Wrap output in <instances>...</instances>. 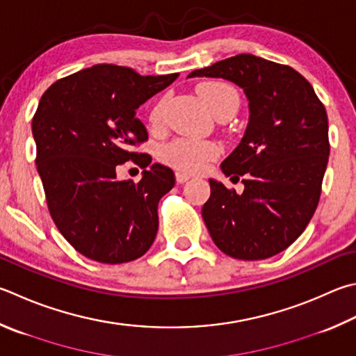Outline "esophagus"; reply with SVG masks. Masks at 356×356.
I'll return each instance as SVG.
<instances>
[{
	"mask_svg": "<svg viewBox=\"0 0 356 356\" xmlns=\"http://www.w3.org/2000/svg\"><path fill=\"white\" fill-rule=\"evenodd\" d=\"M188 179H190V174H185V172H182V171H177V172H176L177 184H185Z\"/></svg>",
	"mask_w": 356,
	"mask_h": 356,
	"instance_id": "34e87169",
	"label": "esophagus"
}]
</instances>
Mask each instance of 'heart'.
<instances>
[{
	"mask_svg": "<svg viewBox=\"0 0 356 356\" xmlns=\"http://www.w3.org/2000/svg\"><path fill=\"white\" fill-rule=\"evenodd\" d=\"M199 95L205 106L218 115L225 108H234L236 112L240 96L236 90L229 83L221 81H210L199 86ZM165 99H160L149 112L151 126L157 127L163 116ZM221 154V147L211 141H196L186 138H176L160 147L159 157L163 163L170 165L182 172H199L207 166V163L215 160Z\"/></svg>",
	"mask_w": 356,
	"mask_h": 356,
	"instance_id": "heart-1",
	"label": "heart"
}]
</instances>
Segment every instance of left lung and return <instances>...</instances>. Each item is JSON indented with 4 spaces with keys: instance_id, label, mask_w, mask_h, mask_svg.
<instances>
[{
    "instance_id": "1",
    "label": "left lung",
    "mask_w": 356,
    "mask_h": 356,
    "mask_svg": "<svg viewBox=\"0 0 356 356\" xmlns=\"http://www.w3.org/2000/svg\"><path fill=\"white\" fill-rule=\"evenodd\" d=\"M196 76L235 82L250 111L241 143L221 165L225 176H244L243 195L210 179L204 222L225 255L264 260L302 235L319 204L330 154L325 107L294 68L252 54L188 74Z\"/></svg>"
}]
</instances>
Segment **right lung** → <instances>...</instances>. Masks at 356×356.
I'll return each mask as SVG.
<instances>
[{
	"label": "right lung",
	"mask_w": 356,
	"mask_h": 356,
	"mask_svg": "<svg viewBox=\"0 0 356 356\" xmlns=\"http://www.w3.org/2000/svg\"><path fill=\"white\" fill-rule=\"evenodd\" d=\"M177 76L99 63L56 81L38 102L32 135L49 215L90 260H137L156 240L159 200L176 184L172 170L154 163L138 183L118 181L115 170L129 159L145 168L152 161L134 151L147 141L135 111Z\"/></svg>",
	"instance_id": "right-lung-1"
}]
</instances>
